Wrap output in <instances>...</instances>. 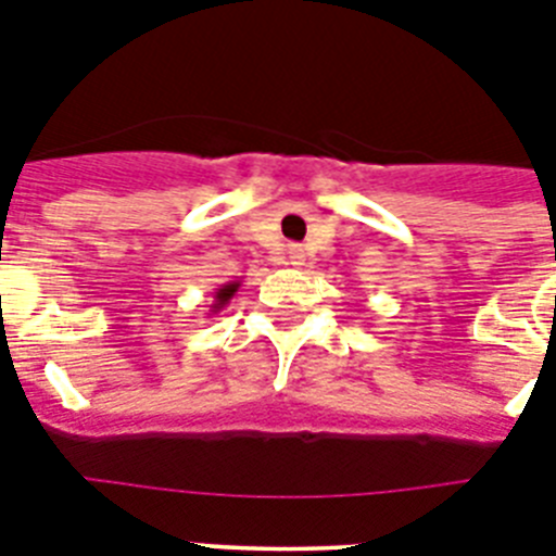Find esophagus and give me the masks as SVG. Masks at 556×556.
Masks as SVG:
<instances>
[{"instance_id":"obj_1","label":"esophagus","mask_w":556,"mask_h":556,"mask_svg":"<svg viewBox=\"0 0 556 556\" xmlns=\"http://www.w3.org/2000/svg\"><path fill=\"white\" fill-rule=\"evenodd\" d=\"M287 264L294 269H301L303 264H306V253H303V248H298V244H292V248L287 250Z\"/></svg>"}]
</instances>
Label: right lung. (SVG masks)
I'll use <instances>...</instances> for the list:
<instances>
[{"instance_id":"add662e5","label":"right lung","mask_w":556,"mask_h":556,"mask_svg":"<svg viewBox=\"0 0 556 556\" xmlns=\"http://www.w3.org/2000/svg\"><path fill=\"white\" fill-rule=\"evenodd\" d=\"M239 287H242V281H228L223 283V287L214 292V303H211V314H217L219 308H225L230 303V298H233L236 292H239Z\"/></svg>"}]
</instances>
